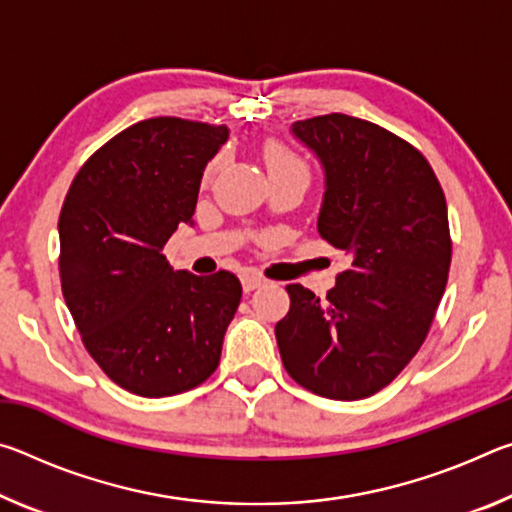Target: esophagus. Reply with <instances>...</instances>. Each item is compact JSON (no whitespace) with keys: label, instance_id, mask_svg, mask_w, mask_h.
Instances as JSON below:
<instances>
[{"label":"esophagus","instance_id":"esophagus-1","mask_svg":"<svg viewBox=\"0 0 512 512\" xmlns=\"http://www.w3.org/2000/svg\"><path fill=\"white\" fill-rule=\"evenodd\" d=\"M264 284H266V277L259 275V273H244V275H241V287H244V291L259 289V287H264Z\"/></svg>","mask_w":512,"mask_h":512}]
</instances>
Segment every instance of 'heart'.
<instances>
[{"label":"heart","instance_id":"obj_1","mask_svg":"<svg viewBox=\"0 0 512 512\" xmlns=\"http://www.w3.org/2000/svg\"><path fill=\"white\" fill-rule=\"evenodd\" d=\"M264 160H266L268 176H277V173H293V171L307 173L305 160H302L300 155H296L280 142H268L266 144Z\"/></svg>","mask_w":512,"mask_h":512}]
</instances>
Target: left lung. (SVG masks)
Returning a JSON list of instances; mask_svg holds the SVG:
<instances>
[{
	"instance_id": "left-lung-1",
	"label": "left lung",
	"mask_w": 512,
	"mask_h": 512,
	"mask_svg": "<svg viewBox=\"0 0 512 512\" xmlns=\"http://www.w3.org/2000/svg\"><path fill=\"white\" fill-rule=\"evenodd\" d=\"M291 133L325 173L320 237L350 266L325 300L289 284L277 348L307 391L363 400L427 339L452 264L445 194L418 149L370 121L332 112L296 121Z\"/></svg>"
}]
</instances>
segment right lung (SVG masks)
Listing matches in <instances>:
<instances>
[{"instance_id":"1","label":"right lung","mask_w":512,"mask_h":512,"mask_svg":"<svg viewBox=\"0 0 512 512\" xmlns=\"http://www.w3.org/2000/svg\"><path fill=\"white\" fill-rule=\"evenodd\" d=\"M228 126L137 121L76 173L58 219L60 284L101 370L142 397L185 393L219 366L241 300L235 273L173 271L162 248L192 225Z\"/></svg>"}]
</instances>
